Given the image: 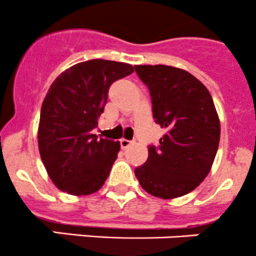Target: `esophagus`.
<instances>
[{
    "instance_id": "1",
    "label": "esophagus",
    "mask_w": 256,
    "mask_h": 256,
    "mask_svg": "<svg viewBox=\"0 0 256 256\" xmlns=\"http://www.w3.org/2000/svg\"><path fill=\"white\" fill-rule=\"evenodd\" d=\"M131 144H132V142H131V141H128V140H126V138H121V140H120L121 148H128V147L130 146Z\"/></svg>"
}]
</instances>
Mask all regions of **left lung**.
<instances>
[{
  "mask_svg": "<svg viewBox=\"0 0 256 256\" xmlns=\"http://www.w3.org/2000/svg\"><path fill=\"white\" fill-rule=\"evenodd\" d=\"M150 90L156 124L166 128L158 147L135 174L148 194L172 200L192 192L208 176L220 122L208 89L196 76L170 66H135Z\"/></svg>",
  "mask_w": 256,
  "mask_h": 256,
  "instance_id": "8db88e82",
  "label": "left lung"
}]
</instances>
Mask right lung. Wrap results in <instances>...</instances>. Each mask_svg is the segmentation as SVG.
Returning a JSON list of instances; mask_svg holds the SVG:
<instances>
[{"mask_svg":"<svg viewBox=\"0 0 256 256\" xmlns=\"http://www.w3.org/2000/svg\"><path fill=\"white\" fill-rule=\"evenodd\" d=\"M134 70L131 64L92 59L70 66L52 82L40 109L38 147L58 190L92 194L109 177L120 142L98 138L92 130L104 112L110 85Z\"/></svg>","mask_w":256,"mask_h":256,"instance_id":"obj_1","label":"right lung"}]
</instances>
